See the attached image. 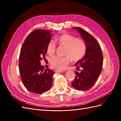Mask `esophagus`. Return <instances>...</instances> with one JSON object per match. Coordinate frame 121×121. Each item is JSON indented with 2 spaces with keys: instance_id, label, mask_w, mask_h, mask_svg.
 <instances>
[{
  "instance_id": "obj_1",
  "label": "esophagus",
  "mask_w": 121,
  "mask_h": 121,
  "mask_svg": "<svg viewBox=\"0 0 121 121\" xmlns=\"http://www.w3.org/2000/svg\"><path fill=\"white\" fill-rule=\"evenodd\" d=\"M54 72L56 73H62V72H64V71H63V70H58V69H55Z\"/></svg>"
}]
</instances>
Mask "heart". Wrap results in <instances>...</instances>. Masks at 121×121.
Masks as SVG:
<instances>
[{
    "label": "heart",
    "instance_id": "obj_1",
    "mask_svg": "<svg viewBox=\"0 0 121 121\" xmlns=\"http://www.w3.org/2000/svg\"><path fill=\"white\" fill-rule=\"evenodd\" d=\"M58 45L65 47L64 54L65 56H54L51 58L52 66L57 69H63L69 64L71 60L77 61L84 56L86 50L85 42L71 35L65 34L56 38ZM56 46L52 41L48 42L47 45V52L52 56L56 52Z\"/></svg>",
    "mask_w": 121,
    "mask_h": 121
}]
</instances>
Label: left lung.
Returning a JSON list of instances; mask_svg holds the SVG:
<instances>
[{"instance_id": "1", "label": "left lung", "mask_w": 121, "mask_h": 121, "mask_svg": "<svg viewBox=\"0 0 121 121\" xmlns=\"http://www.w3.org/2000/svg\"><path fill=\"white\" fill-rule=\"evenodd\" d=\"M81 36L86 46L85 56L74 65L81 68L80 72L75 71V79L71 84L76 90H89L97 81L103 65V56L101 47L93 36L80 27H73Z\"/></svg>"}]
</instances>
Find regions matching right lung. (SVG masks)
I'll use <instances>...</instances> for the list:
<instances>
[{
  "label": "right lung",
  "mask_w": 121,
  "mask_h": 121,
  "mask_svg": "<svg viewBox=\"0 0 121 121\" xmlns=\"http://www.w3.org/2000/svg\"><path fill=\"white\" fill-rule=\"evenodd\" d=\"M50 30H36L26 38L19 57V71L22 81L30 92L42 94L52 85L53 70L44 69L40 60L45 59L47 45L50 41Z\"/></svg>",
  "instance_id": "obj_1"
}]
</instances>
